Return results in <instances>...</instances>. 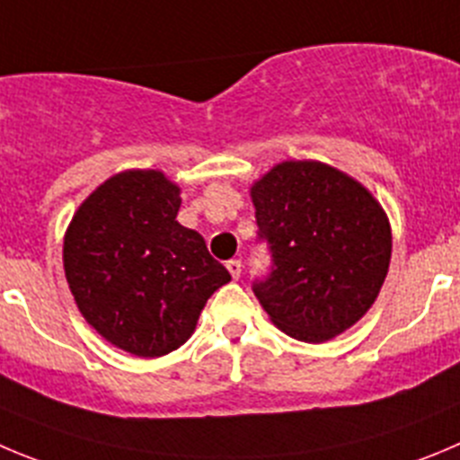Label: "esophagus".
<instances>
[{
    "mask_svg": "<svg viewBox=\"0 0 460 460\" xmlns=\"http://www.w3.org/2000/svg\"><path fill=\"white\" fill-rule=\"evenodd\" d=\"M226 270H229L231 277L240 279V274H243V263H240L238 259H231V261H226Z\"/></svg>",
    "mask_w": 460,
    "mask_h": 460,
    "instance_id": "esophagus-1",
    "label": "esophagus"
}]
</instances>
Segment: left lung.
<instances>
[{
    "mask_svg": "<svg viewBox=\"0 0 460 460\" xmlns=\"http://www.w3.org/2000/svg\"><path fill=\"white\" fill-rule=\"evenodd\" d=\"M272 268L252 290L270 320L302 342L332 341L370 311L393 234L366 186L320 161H283L252 186Z\"/></svg>",
    "mask_w": 460,
    "mask_h": 460,
    "instance_id": "obj_1",
    "label": "left lung"
}]
</instances>
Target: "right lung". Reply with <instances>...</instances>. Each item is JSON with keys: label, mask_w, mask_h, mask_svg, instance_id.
<instances>
[{"label": "right lung", "mask_w": 460, "mask_h": 460, "mask_svg": "<svg viewBox=\"0 0 460 460\" xmlns=\"http://www.w3.org/2000/svg\"><path fill=\"white\" fill-rule=\"evenodd\" d=\"M181 188L158 170L106 179L76 208L63 268L81 315L102 338L143 358L179 349L231 274L197 231L177 222Z\"/></svg>", "instance_id": "obj_1"}]
</instances>
